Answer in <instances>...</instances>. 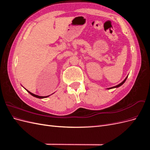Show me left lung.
Returning <instances> with one entry per match:
<instances>
[{"label":"left lung","mask_w":150,"mask_h":150,"mask_svg":"<svg viewBox=\"0 0 150 150\" xmlns=\"http://www.w3.org/2000/svg\"><path fill=\"white\" fill-rule=\"evenodd\" d=\"M127 78H128V77H126V78H125V79L122 81V83H121L120 84H118V85H117V86H114V87H112V88H109V89H112V88H118V87H120V86H121L122 84H124V83L126 81V79H127Z\"/></svg>","instance_id":"obj_1"}]
</instances>
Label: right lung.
<instances>
[{"label":"right lung","instance_id":"add662e5","mask_svg":"<svg viewBox=\"0 0 150 150\" xmlns=\"http://www.w3.org/2000/svg\"><path fill=\"white\" fill-rule=\"evenodd\" d=\"M27 90V89H26ZM27 91H28L29 94H30L32 96H34V97H35V98H47V97H48V96H49L50 95H49V96H38V95H36V94H33V93H30V91H28L27 90Z\"/></svg>","mask_w":150,"mask_h":150}]
</instances>
